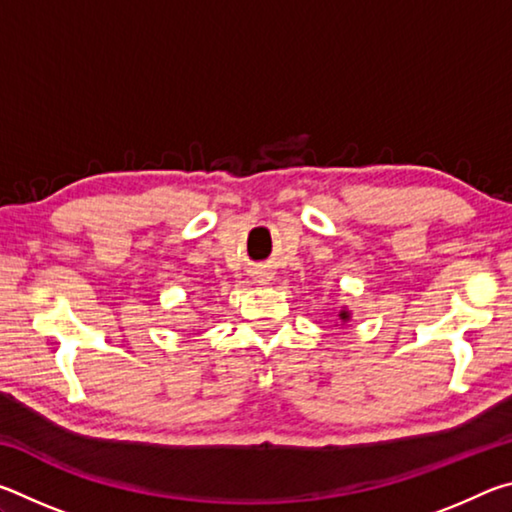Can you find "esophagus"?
Segmentation results:
<instances>
[{
	"label": "esophagus",
	"mask_w": 512,
	"mask_h": 512,
	"mask_svg": "<svg viewBox=\"0 0 512 512\" xmlns=\"http://www.w3.org/2000/svg\"><path fill=\"white\" fill-rule=\"evenodd\" d=\"M268 280H271V273H262V275H259V282H268Z\"/></svg>",
	"instance_id": "obj_1"
}]
</instances>
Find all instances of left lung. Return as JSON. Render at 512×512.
<instances>
[{
	"label": "left lung",
	"mask_w": 512,
	"mask_h": 512,
	"mask_svg": "<svg viewBox=\"0 0 512 512\" xmlns=\"http://www.w3.org/2000/svg\"><path fill=\"white\" fill-rule=\"evenodd\" d=\"M343 320H348V314H345V311H341V314H339Z\"/></svg>",
	"instance_id": "1"
}]
</instances>
